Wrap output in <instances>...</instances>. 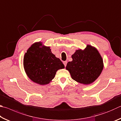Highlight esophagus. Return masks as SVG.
Returning a JSON list of instances; mask_svg holds the SVG:
<instances>
[{"label":"esophagus","instance_id":"34e87169","mask_svg":"<svg viewBox=\"0 0 121 121\" xmlns=\"http://www.w3.org/2000/svg\"><path fill=\"white\" fill-rule=\"evenodd\" d=\"M63 64H64L65 67H66L67 64V61H64V62H63Z\"/></svg>","mask_w":121,"mask_h":121}]
</instances>
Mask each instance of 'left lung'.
Masks as SVG:
<instances>
[{"label": "left lung", "mask_w": 121, "mask_h": 121, "mask_svg": "<svg viewBox=\"0 0 121 121\" xmlns=\"http://www.w3.org/2000/svg\"><path fill=\"white\" fill-rule=\"evenodd\" d=\"M65 69L72 79L83 85H89L97 79L102 73L104 63L97 49L88 44L85 49L77 50L71 56Z\"/></svg>", "instance_id": "left-lung-1"}]
</instances>
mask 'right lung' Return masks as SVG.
Here are the masks:
<instances>
[{"label": "right lung", "instance_id": "1", "mask_svg": "<svg viewBox=\"0 0 121 121\" xmlns=\"http://www.w3.org/2000/svg\"><path fill=\"white\" fill-rule=\"evenodd\" d=\"M24 70L32 82L45 85L52 82L56 72L65 68L59 58L52 53L50 47L38 42L27 49L23 59Z\"/></svg>", "mask_w": 121, "mask_h": 121}]
</instances>
